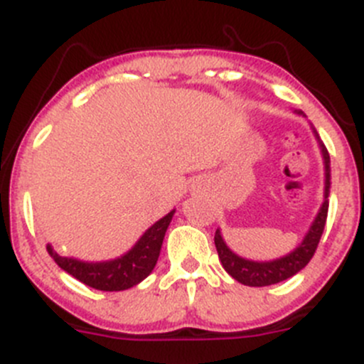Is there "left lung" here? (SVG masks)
I'll return each instance as SVG.
<instances>
[{"mask_svg":"<svg viewBox=\"0 0 364 364\" xmlns=\"http://www.w3.org/2000/svg\"><path fill=\"white\" fill-rule=\"evenodd\" d=\"M299 116L306 117L303 111H294ZM311 127V124H310ZM314 130L315 139H317V144L321 148L322 160H324V203H322L321 209H318L317 216L311 222L310 229H308L306 236L303 237L299 245L287 255L280 257V259L273 260H250L240 257L237 253H234L227 247V243L223 241L222 232L220 229H216L215 232V245L216 252H218L220 262H222L223 269L237 280L240 284L248 285V287H266V285L278 284V282H284L287 278L294 277L296 273H299L310 259L314 257L315 250H317V245L321 241L322 232H324L326 218H328V208H329V190H331V161H329V153L326 149V146L322 144L321 137H318L317 130L311 127Z\"/></svg>","mask_w":364,"mask_h":364,"instance_id":"8db88e82","label":"left lung"}]
</instances>
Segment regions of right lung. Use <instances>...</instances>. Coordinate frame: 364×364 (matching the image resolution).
<instances>
[{"label": "right lung", "instance_id": "add662e5", "mask_svg": "<svg viewBox=\"0 0 364 364\" xmlns=\"http://www.w3.org/2000/svg\"><path fill=\"white\" fill-rule=\"evenodd\" d=\"M176 209H172L164 218L153 223L130 250L116 259L87 262V260L60 255L50 245H47V252L61 269L67 271L68 274H72L87 287L105 292L127 291V289L141 284L156 266L161 243H164L165 232H167V227Z\"/></svg>", "mask_w": 364, "mask_h": 364}]
</instances>
